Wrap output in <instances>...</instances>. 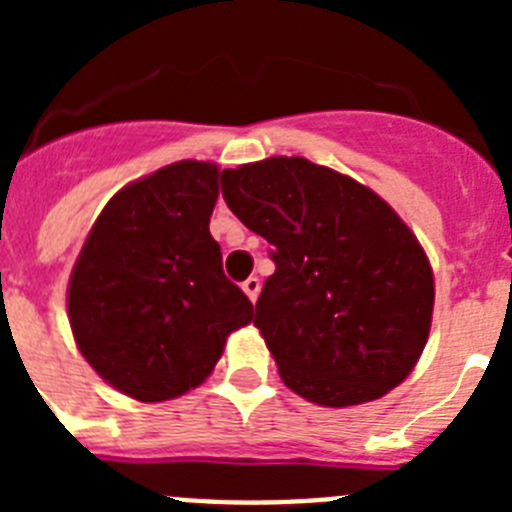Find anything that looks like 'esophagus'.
Returning a JSON list of instances; mask_svg holds the SVG:
<instances>
[{"mask_svg": "<svg viewBox=\"0 0 512 512\" xmlns=\"http://www.w3.org/2000/svg\"><path fill=\"white\" fill-rule=\"evenodd\" d=\"M259 289H261L259 277H248L246 282H243V292H246L248 300L251 302H256V297H259Z\"/></svg>", "mask_w": 512, "mask_h": 512, "instance_id": "obj_1", "label": "esophagus"}]
</instances>
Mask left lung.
<instances>
[{"instance_id":"8db88e82","label":"left lung","mask_w":512,"mask_h":512,"mask_svg":"<svg viewBox=\"0 0 512 512\" xmlns=\"http://www.w3.org/2000/svg\"><path fill=\"white\" fill-rule=\"evenodd\" d=\"M223 197L274 246L277 271L253 325L289 390L348 408L413 372L431 333L433 271L377 192L302 156H274L225 169Z\"/></svg>"}]
</instances>
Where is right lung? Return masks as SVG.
<instances>
[{"label":"right lung","instance_id":"right-lung-1","mask_svg":"<svg viewBox=\"0 0 512 512\" xmlns=\"http://www.w3.org/2000/svg\"><path fill=\"white\" fill-rule=\"evenodd\" d=\"M220 169L176 161L122 187L89 230L69 279L81 356L122 395L164 402L215 369L253 305L223 274L210 235Z\"/></svg>","mask_w":512,"mask_h":512}]
</instances>
